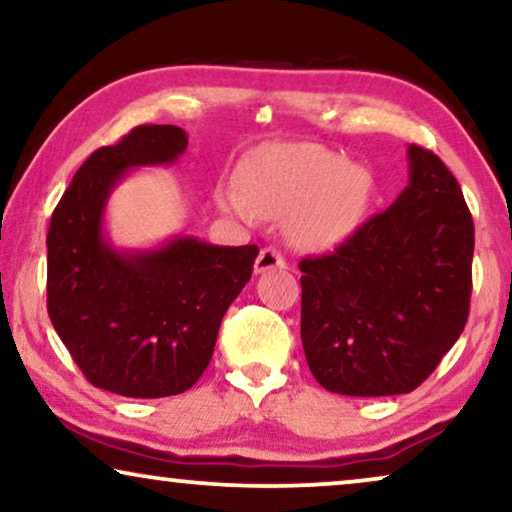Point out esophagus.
I'll return each instance as SVG.
<instances>
[{
    "mask_svg": "<svg viewBox=\"0 0 512 512\" xmlns=\"http://www.w3.org/2000/svg\"><path fill=\"white\" fill-rule=\"evenodd\" d=\"M284 268H286V261L282 258V254H279L277 249L265 247V249H261V254H258V258H256L254 272L256 275H263V272H268V270H284Z\"/></svg>",
    "mask_w": 512,
    "mask_h": 512,
    "instance_id": "esophagus-1",
    "label": "esophagus"
}]
</instances>
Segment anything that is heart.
Listing matches in <instances>:
<instances>
[{"instance_id":"b5f03b06","label":"heart","mask_w":512,"mask_h":512,"mask_svg":"<svg viewBox=\"0 0 512 512\" xmlns=\"http://www.w3.org/2000/svg\"><path fill=\"white\" fill-rule=\"evenodd\" d=\"M373 174L317 144L272 149L244 167L237 195L221 207L242 221L286 223L293 249L328 254L342 247L368 212Z\"/></svg>"}]
</instances>
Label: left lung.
Listing matches in <instances>:
<instances>
[{
  "instance_id": "8db88e82",
  "label": "left lung",
  "mask_w": 512,
  "mask_h": 512,
  "mask_svg": "<svg viewBox=\"0 0 512 512\" xmlns=\"http://www.w3.org/2000/svg\"><path fill=\"white\" fill-rule=\"evenodd\" d=\"M473 219L436 153L408 146V186L335 254L305 258L300 338L321 387L408 394L459 340L471 303Z\"/></svg>"
}]
</instances>
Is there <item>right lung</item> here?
Segmentation results:
<instances>
[{
  "mask_svg": "<svg viewBox=\"0 0 512 512\" xmlns=\"http://www.w3.org/2000/svg\"><path fill=\"white\" fill-rule=\"evenodd\" d=\"M186 146L177 125H139L79 167L51 216L48 317L88 382L111 394L191 389L254 270L256 244L174 235L151 249H118L109 240L104 214L114 188L137 167L177 163Z\"/></svg>",
  "mask_w": 512,
  "mask_h": 512,
  "instance_id": "add662e5",
  "label": "right lung"
}]
</instances>
